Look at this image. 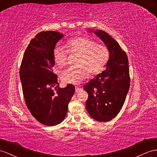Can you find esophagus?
<instances>
[{"mask_svg": "<svg viewBox=\"0 0 157 157\" xmlns=\"http://www.w3.org/2000/svg\"><path fill=\"white\" fill-rule=\"evenodd\" d=\"M81 88L80 87H75V92L76 93H78V92H79V91H81Z\"/></svg>", "mask_w": 157, "mask_h": 157, "instance_id": "1", "label": "esophagus"}]
</instances>
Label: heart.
Instances as JSON below:
<instances>
[{
  "mask_svg": "<svg viewBox=\"0 0 157 157\" xmlns=\"http://www.w3.org/2000/svg\"><path fill=\"white\" fill-rule=\"evenodd\" d=\"M67 51L79 55L78 67H69L62 71L61 78L67 83L77 85L91 75H97L105 69L110 57L109 48L103 44H97L84 37H76L66 44ZM67 51L62 46H56L53 52L55 63L59 67L67 62Z\"/></svg>",
  "mask_w": 157,
  "mask_h": 157,
  "instance_id": "b5f03b06",
  "label": "heart"
}]
</instances>
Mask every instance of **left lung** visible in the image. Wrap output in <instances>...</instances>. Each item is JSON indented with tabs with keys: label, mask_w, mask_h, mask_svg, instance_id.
Wrapping results in <instances>:
<instances>
[{
	"label": "left lung",
	"mask_w": 157,
	"mask_h": 157,
	"mask_svg": "<svg viewBox=\"0 0 157 157\" xmlns=\"http://www.w3.org/2000/svg\"><path fill=\"white\" fill-rule=\"evenodd\" d=\"M93 32L108 47L110 57L106 69L83 86L88 93L86 109L94 119L107 122L121 109L129 90L130 76L127 56L115 39L105 32Z\"/></svg>",
	"instance_id": "1"
}]
</instances>
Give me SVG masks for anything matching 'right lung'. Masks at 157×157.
Segmentation results:
<instances>
[{
	"mask_svg": "<svg viewBox=\"0 0 157 157\" xmlns=\"http://www.w3.org/2000/svg\"><path fill=\"white\" fill-rule=\"evenodd\" d=\"M63 36L55 31L41 32L31 40L24 54L20 78L28 109L38 121L47 126L59 124L65 118L75 87H59L53 72L56 44Z\"/></svg>",
	"mask_w": 157,
	"mask_h": 157,
	"instance_id": "1",
	"label": "right lung"
}]
</instances>
